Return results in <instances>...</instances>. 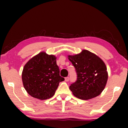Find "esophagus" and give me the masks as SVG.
<instances>
[{"label":"esophagus","mask_w":128,"mask_h":128,"mask_svg":"<svg viewBox=\"0 0 128 128\" xmlns=\"http://www.w3.org/2000/svg\"><path fill=\"white\" fill-rule=\"evenodd\" d=\"M69 77H66V78H64V80H65L66 82H69Z\"/></svg>","instance_id":"obj_1"}]
</instances>
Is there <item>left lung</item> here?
<instances>
[{"instance_id":"1","label":"left lung","mask_w":128,"mask_h":128,"mask_svg":"<svg viewBox=\"0 0 128 128\" xmlns=\"http://www.w3.org/2000/svg\"><path fill=\"white\" fill-rule=\"evenodd\" d=\"M68 57L77 74L76 82L69 86L74 96L86 100L100 95L106 87L108 79L104 62L87 50Z\"/></svg>"}]
</instances>
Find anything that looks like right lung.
Instances as JSON below:
<instances>
[{
  "mask_svg": "<svg viewBox=\"0 0 128 128\" xmlns=\"http://www.w3.org/2000/svg\"><path fill=\"white\" fill-rule=\"evenodd\" d=\"M56 57L41 52L31 58L23 68L22 80L28 93L36 98L53 97L60 82L64 78L59 74Z\"/></svg>",
  "mask_w": 128,
  "mask_h": 128,
  "instance_id": "1",
  "label": "right lung"
}]
</instances>
